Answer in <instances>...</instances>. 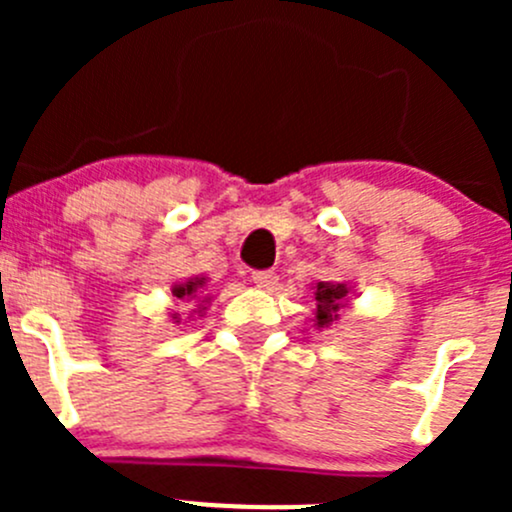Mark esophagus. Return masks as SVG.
Listing matches in <instances>:
<instances>
[{
  "mask_svg": "<svg viewBox=\"0 0 512 512\" xmlns=\"http://www.w3.org/2000/svg\"><path fill=\"white\" fill-rule=\"evenodd\" d=\"M277 280H280V277H277V272H272V270L252 272V282H255V287H260V289H275Z\"/></svg>",
  "mask_w": 512,
  "mask_h": 512,
  "instance_id": "esophagus-1",
  "label": "esophagus"
}]
</instances>
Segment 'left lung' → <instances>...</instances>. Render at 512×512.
Listing matches in <instances>:
<instances>
[{"instance_id":"8db88e82","label":"left lung","mask_w":512,"mask_h":512,"mask_svg":"<svg viewBox=\"0 0 512 512\" xmlns=\"http://www.w3.org/2000/svg\"><path fill=\"white\" fill-rule=\"evenodd\" d=\"M349 292L352 287L344 285V282H317L314 287V302H317V309H314V327L327 329L332 327L339 319V312H342L344 302L349 299Z\"/></svg>"}]
</instances>
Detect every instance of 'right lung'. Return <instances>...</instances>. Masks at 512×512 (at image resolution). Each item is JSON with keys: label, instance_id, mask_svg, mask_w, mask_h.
<instances>
[{"label": "right lung", "instance_id": "add662e5", "mask_svg": "<svg viewBox=\"0 0 512 512\" xmlns=\"http://www.w3.org/2000/svg\"><path fill=\"white\" fill-rule=\"evenodd\" d=\"M205 285H208V280H205V277H190V280H185V282H175L170 292H173L175 299H183V302H200L198 314H203L205 312L203 304L210 302V297L205 294ZM173 322L180 324V314H173Z\"/></svg>", "mask_w": 512, "mask_h": 512}]
</instances>
